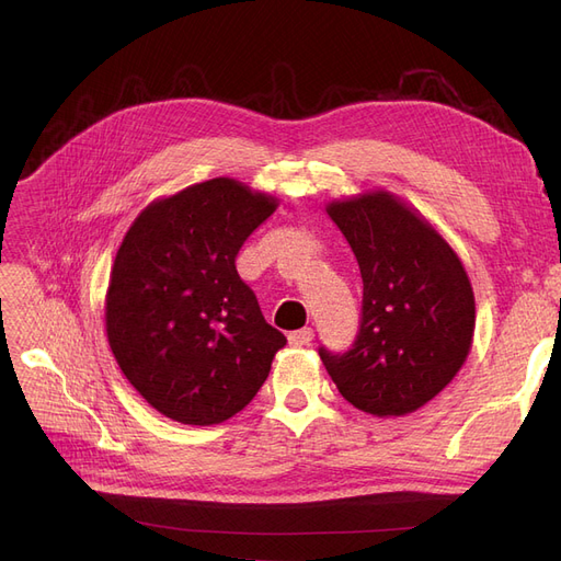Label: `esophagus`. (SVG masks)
<instances>
[{"label":"esophagus","instance_id":"esophagus-1","mask_svg":"<svg viewBox=\"0 0 561 561\" xmlns=\"http://www.w3.org/2000/svg\"><path fill=\"white\" fill-rule=\"evenodd\" d=\"M313 330L311 328H304V330H297V332H290V344H295V346H307V344H311L313 342Z\"/></svg>","mask_w":561,"mask_h":561}]
</instances>
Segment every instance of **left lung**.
<instances>
[{"label":"left lung","mask_w":561,"mask_h":561,"mask_svg":"<svg viewBox=\"0 0 561 561\" xmlns=\"http://www.w3.org/2000/svg\"><path fill=\"white\" fill-rule=\"evenodd\" d=\"M363 278V318L346 353L320 360L353 407L402 416L433 400L463 367L474 332V297L451 245L388 192L328 206Z\"/></svg>","instance_id":"1"}]
</instances>
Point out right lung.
Listing matches in <instances>:
<instances>
[{
	"label": "right lung",
	"mask_w": 561,
	"mask_h": 561,
	"mask_svg": "<svg viewBox=\"0 0 561 561\" xmlns=\"http://www.w3.org/2000/svg\"><path fill=\"white\" fill-rule=\"evenodd\" d=\"M274 196L215 178L159 198L116 252L105 301L114 358L163 416L213 426L257 396L287 339L236 271Z\"/></svg>",
	"instance_id": "right-lung-1"
}]
</instances>
